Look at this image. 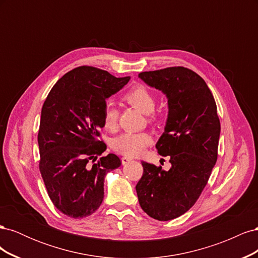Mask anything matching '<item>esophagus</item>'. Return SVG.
I'll return each mask as SVG.
<instances>
[{
  "instance_id": "esophagus-1",
  "label": "esophagus",
  "mask_w": 258,
  "mask_h": 258,
  "mask_svg": "<svg viewBox=\"0 0 258 258\" xmlns=\"http://www.w3.org/2000/svg\"><path fill=\"white\" fill-rule=\"evenodd\" d=\"M132 158L131 157H128V156H123V157H121V162L122 165H126V163H128L129 161H131Z\"/></svg>"
}]
</instances>
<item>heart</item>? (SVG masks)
<instances>
[{"label":"heart","instance_id":"heart-1","mask_svg":"<svg viewBox=\"0 0 258 258\" xmlns=\"http://www.w3.org/2000/svg\"><path fill=\"white\" fill-rule=\"evenodd\" d=\"M123 100L140 112L148 114L152 119H155L156 116L153 111L156 105V96L146 86L141 84L134 86L129 91L124 93ZM102 122L106 130L113 131L117 128L118 111L110 103H107L103 108ZM152 141V135L148 132L127 131L113 139L112 148L117 153L132 157V156H138L143 153Z\"/></svg>","mask_w":258,"mask_h":258}]
</instances>
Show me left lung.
I'll list each match as a JSON object with an SVG mask.
<instances>
[{"instance_id":"obj_1","label":"left lung","mask_w":258,"mask_h":258,"mask_svg":"<svg viewBox=\"0 0 258 258\" xmlns=\"http://www.w3.org/2000/svg\"><path fill=\"white\" fill-rule=\"evenodd\" d=\"M139 77L168 98L165 132L156 148L170 156L169 171L142 161L136 189L144 212L170 221L198 200L217 160L221 122L212 92L201 76L184 67L142 72Z\"/></svg>"}]
</instances>
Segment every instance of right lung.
I'll return each instance as SVG.
<instances>
[{
    "label": "right lung",
    "mask_w": 258,
    "mask_h": 258,
    "mask_svg": "<svg viewBox=\"0 0 258 258\" xmlns=\"http://www.w3.org/2000/svg\"><path fill=\"white\" fill-rule=\"evenodd\" d=\"M129 80L83 66L62 76L45 100L38 167L53 206L67 216L95 213L103 201L105 175L121 165L115 154L97 158L106 150L99 139L105 100Z\"/></svg>",
    "instance_id": "1"
}]
</instances>
